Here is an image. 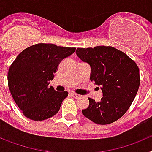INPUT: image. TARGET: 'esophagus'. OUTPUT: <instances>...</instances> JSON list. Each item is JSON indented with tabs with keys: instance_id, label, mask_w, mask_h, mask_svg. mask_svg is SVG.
Segmentation results:
<instances>
[{
	"instance_id": "1",
	"label": "esophagus",
	"mask_w": 152,
	"mask_h": 152,
	"mask_svg": "<svg viewBox=\"0 0 152 152\" xmlns=\"http://www.w3.org/2000/svg\"><path fill=\"white\" fill-rule=\"evenodd\" d=\"M70 94H71V96H73L74 98H75V99H77V98H79L80 96V95L77 94H75V93H71Z\"/></svg>"
}]
</instances>
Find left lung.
<instances>
[{"mask_svg": "<svg viewBox=\"0 0 152 152\" xmlns=\"http://www.w3.org/2000/svg\"><path fill=\"white\" fill-rule=\"evenodd\" d=\"M77 57L91 66L90 79L100 86V102L88 98L89 106L82 110L85 117L96 124L116 121L126 113L135 99L140 84L139 69L124 52L111 46L77 48Z\"/></svg>", "mask_w": 152, "mask_h": 152, "instance_id": "8db88e82", "label": "left lung"}]
</instances>
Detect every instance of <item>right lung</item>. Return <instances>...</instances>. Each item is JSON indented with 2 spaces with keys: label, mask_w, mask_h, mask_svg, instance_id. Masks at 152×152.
Masks as SVG:
<instances>
[{
  "label": "right lung",
  "mask_w": 152,
  "mask_h": 152,
  "mask_svg": "<svg viewBox=\"0 0 152 152\" xmlns=\"http://www.w3.org/2000/svg\"><path fill=\"white\" fill-rule=\"evenodd\" d=\"M75 48L39 43L24 49L10 65L8 87L13 100L26 117L42 121L55 116L68 96L52 86L58 65L75 51Z\"/></svg>",
  "instance_id": "add662e5"
}]
</instances>
